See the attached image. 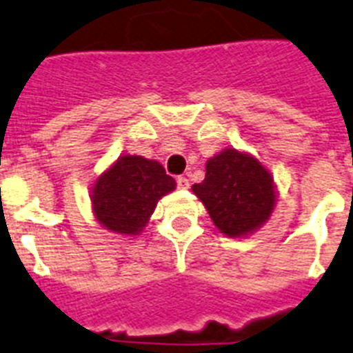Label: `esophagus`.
<instances>
[{"label":"esophagus","instance_id":"1","mask_svg":"<svg viewBox=\"0 0 353 353\" xmlns=\"http://www.w3.org/2000/svg\"><path fill=\"white\" fill-rule=\"evenodd\" d=\"M176 185H179L180 189H189V179H185V176H179V179H176Z\"/></svg>","mask_w":353,"mask_h":353}]
</instances>
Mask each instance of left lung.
Segmentation results:
<instances>
[{"instance_id": "1", "label": "left lung", "mask_w": 353, "mask_h": 353, "mask_svg": "<svg viewBox=\"0 0 353 353\" xmlns=\"http://www.w3.org/2000/svg\"><path fill=\"white\" fill-rule=\"evenodd\" d=\"M192 191L212 221L228 236L252 233L269 219L276 205L272 174L260 162L235 148L223 150L207 162V174Z\"/></svg>"}]
</instances>
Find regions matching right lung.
I'll use <instances>...</instances> for the list:
<instances>
[{
  "mask_svg": "<svg viewBox=\"0 0 353 353\" xmlns=\"http://www.w3.org/2000/svg\"><path fill=\"white\" fill-rule=\"evenodd\" d=\"M174 180L157 161L123 155L93 187L97 221L111 232L138 235L154 214L157 201L174 189Z\"/></svg>",
  "mask_w": 353,
  "mask_h": 353,
  "instance_id": "obj_1",
  "label": "right lung"
}]
</instances>
